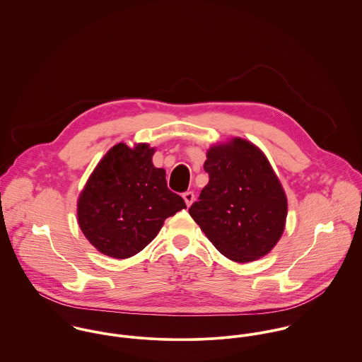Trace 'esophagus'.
Returning a JSON list of instances; mask_svg holds the SVG:
<instances>
[{
  "label": "esophagus",
  "mask_w": 362,
  "mask_h": 362,
  "mask_svg": "<svg viewBox=\"0 0 362 362\" xmlns=\"http://www.w3.org/2000/svg\"><path fill=\"white\" fill-rule=\"evenodd\" d=\"M183 199H185V202H186V205L187 206H190L192 204H193V201H194V193L193 192H186L185 194H183Z\"/></svg>",
  "instance_id": "1"
}]
</instances>
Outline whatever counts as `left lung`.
<instances>
[{
  "mask_svg": "<svg viewBox=\"0 0 362 362\" xmlns=\"http://www.w3.org/2000/svg\"><path fill=\"white\" fill-rule=\"evenodd\" d=\"M209 175L189 214L226 258L245 264L267 255L281 240L287 197L265 154L233 137L206 151Z\"/></svg>",
  "mask_w": 362,
  "mask_h": 362,
  "instance_id": "1",
  "label": "left lung"
}]
</instances>
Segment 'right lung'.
Returning <instances> with one entry per match:
<instances>
[{"label":"right lung","mask_w":362,"mask_h":362,"mask_svg":"<svg viewBox=\"0 0 362 362\" xmlns=\"http://www.w3.org/2000/svg\"><path fill=\"white\" fill-rule=\"evenodd\" d=\"M156 148L115 144L94 168L78 200L83 235L101 254L124 259L140 252L161 230L166 218L186 208L156 168Z\"/></svg>","instance_id":"right-lung-1"}]
</instances>
